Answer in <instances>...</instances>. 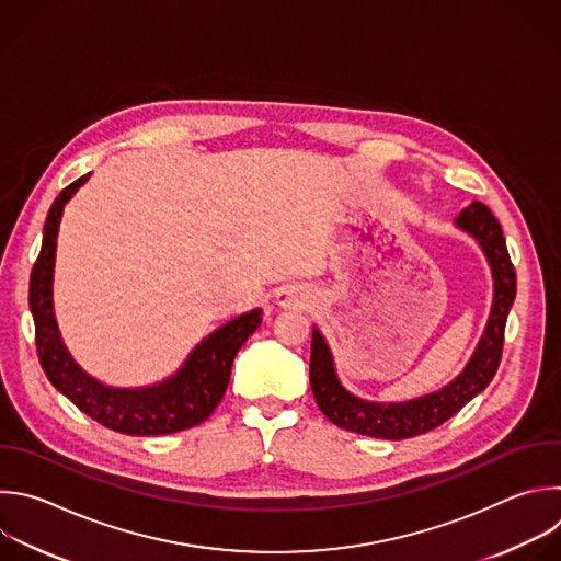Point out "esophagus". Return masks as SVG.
Returning <instances> with one entry per match:
<instances>
[{
  "instance_id": "esophagus-1",
  "label": "esophagus",
  "mask_w": 561,
  "mask_h": 561,
  "mask_svg": "<svg viewBox=\"0 0 561 561\" xmlns=\"http://www.w3.org/2000/svg\"><path fill=\"white\" fill-rule=\"evenodd\" d=\"M310 301V293L304 286H284L277 293V304L282 308H304Z\"/></svg>"
}]
</instances>
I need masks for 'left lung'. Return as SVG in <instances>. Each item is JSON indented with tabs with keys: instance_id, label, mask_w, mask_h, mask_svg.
Listing matches in <instances>:
<instances>
[{
	"instance_id": "left-lung-1",
	"label": "left lung",
	"mask_w": 561,
	"mask_h": 561,
	"mask_svg": "<svg viewBox=\"0 0 561 561\" xmlns=\"http://www.w3.org/2000/svg\"><path fill=\"white\" fill-rule=\"evenodd\" d=\"M456 227L467 231L482 247L493 275V306L484 328V334L460 375L438 392L405 401V403H377L363 401L350 394L334 369L332 352L323 334L312 325L310 343V388L323 416L341 430L386 438L403 440L427 434L458 414L473 397H478L495 377L502 345L504 325L508 310L515 299V268L511 264L506 240L495 216L482 203H471L454 220Z\"/></svg>"
}]
</instances>
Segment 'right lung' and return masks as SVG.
Wrapping results in <instances>:
<instances>
[{"label":"right lung","instance_id":"obj_1","mask_svg":"<svg viewBox=\"0 0 561 561\" xmlns=\"http://www.w3.org/2000/svg\"><path fill=\"white\" fill-rule=\"evenodd\" d=\"M90 173L81 175L53 203L39 257L31 273V312L35 319V343L39 363L50 383L68 397L83 414L103 427L127 436H164L192 430L207 421L222 401L231 365L238 350L262 323V310L255 308L225 323L203 339L173 377L149 388H110L92 379L70 356L61 341L53 310V275L57 233L66 203L85 184Z\"/></svg>","mask_w":561,"mask_h":561}]
</instances>
